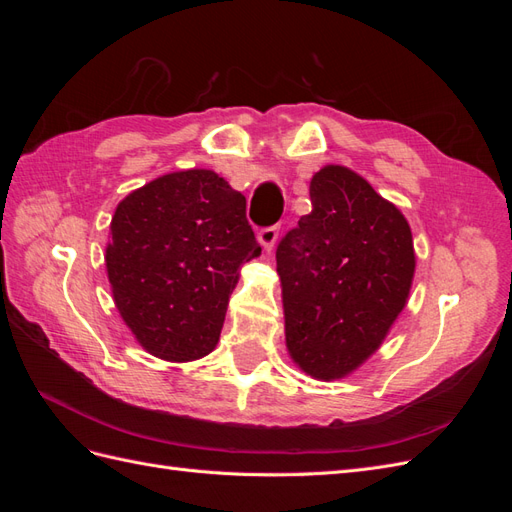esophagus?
<instances>
[{"instance_id":"obj_1","label":"esophagus","mask_w":512,"mask_h":512,"mask_svg":"<svg viewBox=\"0 0 512 512\" xmlns=\"http://www.w3.org/2000/svg\"><path fill=\"white\" fill-rule=\"evenodd\" d=\"M277 237H280V228L277 226H269V228H262L260 232H258V243L265 247V250L269 252L271 247L275 245V241H277Z\"/></svg>"}]
</instances>
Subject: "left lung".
<instances>
[{
    "label": "left lung",
    "mask_w": 512,
    "mask_h": 512,
    "mask_svg": "<svg viewBox=\"0 0 512 512\" xmlns=\"http://www.w3.org/2000/svg\"><path fill=\"white\" fill-rule=\"evenodd\" d=\"M312 213L277 245L286 348L316 380H339L374 354L406 307L416 256L408 220L354 170L309 181Z\"/></svg>",
    "instance_id": "obj_1"
}]
</instances>
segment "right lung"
Listing matches in <instances>:
<instances>
[{
    "instance_id": "obj_1",
    "label": "right lung",
    "mask_w": 512,
    "mask_h": 512,
    "mask_svg": "<svg viewBox=\"0 0 512 512\" xmlns=\"http://www.w3.org/2000/svg\"><path fill=\"white\" fill-rule=\"evenodd\" d=\"M258 256L245 196L213 170L190 168L121 200L104 260L136 342L162 361L188 363L218 344L239 269Z\"/></svg>"
}]
</instances>
